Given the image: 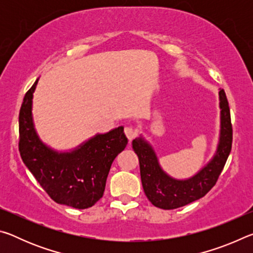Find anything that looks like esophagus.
Listing matches in <instances>:
<instances>
[{
    "instance_id": "esophagus-1",
    "label": "esophagus",
    "mask_w": 253,
    "mask_h": 253,
    "mask_svg": "<svg viewBox=\"0 0 253 253\" xmlns=\"http://www.w3.org/2000/svg\"><path fill=\"white\" fill-rule=\"evenodd\" d=\"M125 134H126L128 139L132 140L136 137V135L138 134V130H137L136 128L132 126H127V127H125Z\"/></svg>"
}]
</instances>
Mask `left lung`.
I'll return each mask as SVG.
<instances>
[{"mask_svg":"<svg viewBox=\"0 0 253 253\" xmlns=\"http://www.w3.org/2000/svg\"><path fill=\"white\" fill-rule=\"evenodd\" d=\"M221 125L215 154L193 176L178 179L162 169L151 144L140 135L132 140V148L139 160L140 178L145 194L153 205L173 210L190 204L208 193L215 185L232 147V125L229 102L223 89L219 91Z\"/></svg>","mask_w":253,"mask_h":253,"instance_id":"1","label":"left lung"}]
</instances>
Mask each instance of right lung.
<instances>
[{
	"instance_id": "obj_1",
	"label": "right lung",
	"mask_w": 253,
	"mask_h": 253,
	"mask_svg": "<svg viewBox=\"0 0 253 253\" xmlns=\"http://www.w3.org/2000/svg\"><path fill=\"white\" fill-rule=\"evenodd\" d=\"M38 81L25 93L20 109L21 158L54 202L90 208L104 195L110 166L128 143L124 127L96 134L71 151H55L42 142L34 127L32 99Z\"/></svg>"
}]
</instances>
